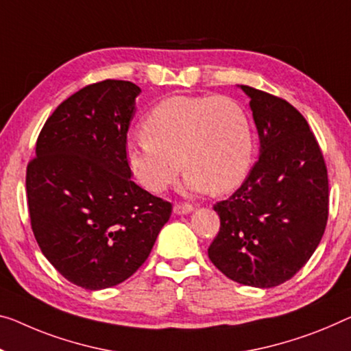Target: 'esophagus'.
I'll return each mask as SVG.
<instances>
[{
    "label": "esophagus",
    "mask_w": 351,
    "mask_h": 351,
    "mask_svg": "<svg viewBox=\"0 0 351 351\" xmlns=\"http://www.w3.org/2000/svg\"><path fill=\"white\" fill-rule=\"evenodd\" d=\"M193 206L191 204H186V202H179V204H176L174 206V212L177 213V215H185V213H190V212H193Z\"/></svg>",
    "instance_id": "esophagus-1"
}]
</instances>
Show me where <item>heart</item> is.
Returning a JSON list of instances; mask_svg holds the SVG:
<instances>
[{"label":"heart","instance_id":"heart-1","mask_svg":"<svg viewBox=\"0 0 351 351\" xmlns=\"http://www.w3.org/2000/svg\"><path fill=\"white\" fill-rule=\"evenodd\" d=\"M143 136L128 139V168L145 190L161 193L186 171L191 191L229 193L247 174L254 133L245 108L226 95H174L154 108Z\"/></svg>","mask_w":351,"mask_h":351}]
</instances>
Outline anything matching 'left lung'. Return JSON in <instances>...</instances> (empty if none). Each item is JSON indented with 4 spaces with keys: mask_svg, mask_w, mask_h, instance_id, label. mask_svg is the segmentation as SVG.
Segmentation results:
<instances>
[{
    "mask_svg": "<svg viewBox=\"0 0 351 351\" xmlns=\"http://www.w3.org/2000/svg\"><path fill=\"white\" fill-rule=\"evenodd\" d=\"M250 97L261 155L241 186L213 210L219 232L208 257L232 281L269 289L293 278L319 246L328 221V169L309 123L281 97Z\"/></svg>",
    "mask_w": 351,
    "mask_h": 351,
    "instance_id": "obj_1",
    "label": "left lung"
}]
</instances>
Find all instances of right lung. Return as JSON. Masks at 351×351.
Instances as JSON below:
<instances>
[{
    "instance_id": "add662e5",
    "label": "right lung",
    "mask_w": 351,
    "mask_h": 351,
    "mask_svg": "<svg viewBox=\"0 0 351 351\" xmlns=\"http://www.w3.org/2000/svg\"><path fill=\"white\" fill-rule=\"evenodd\" d=\"M141 89L104 80L59 105L26 168L31 229L64 278L88 290L125 281L149 257L172 206L132 180L127 132Z\"/></svg>"
}]
</instances>
